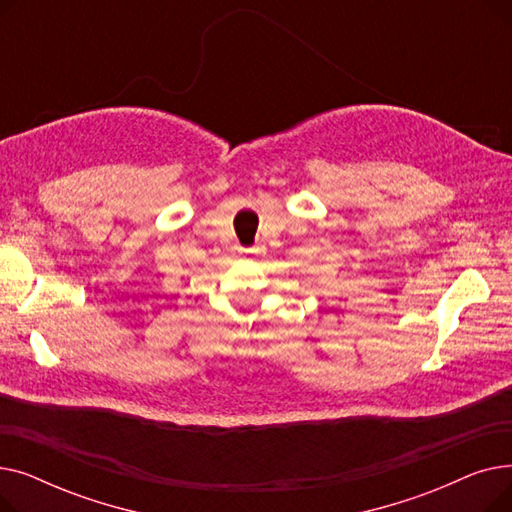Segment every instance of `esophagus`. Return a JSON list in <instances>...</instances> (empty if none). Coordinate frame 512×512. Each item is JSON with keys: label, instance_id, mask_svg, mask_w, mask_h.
Returning <instances> with one entry per match:
<instances>
[{"label": "esophagus", "instance_id": "obj_1", "mask_svg": "<svg viewBox=\"0 0 512 512\" xmlns=\"http://www.w3.org/2000/svg\"><path fill=\"white\" fill-rule=\"evenodd\" d=\"M240 253H253V255H259V253H263V247H253V249H240Z\"/></svg>", "mask_w": 512, "mask_h": 512}]
</instances>
